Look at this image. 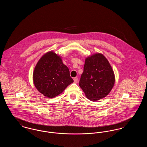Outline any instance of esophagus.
<instances>
[{
  "instance_id": "obj_1",
  "label": "esophagus",
  "mask_w": 147,
  "mask_h": 147,
  "mask_svg": "<svg viewBox=\"0 0 147 147\" xmlns=\"http://www.w3.org/2000/svg\"><path fill=\"white\" fill-rule=\"evenodd\" d=\"M73 80H74V83H77V82H78V78L76 77V78H74Z\"/></svg>"
}]
</instances>
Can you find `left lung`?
<instances>
[{
    "instance_id": "1",
    "label": "left lung",
    "mask_w": 147,
    "mask_h": 147,
    "mask_svg": "<svg viewBox=\"0 0 147 147\" xmlns=\"http://www.w3.org/2000/svg\"><path fill=\"white\" fill-rule=\"evenodd\" d=\"M115 82L112 67L103 54L95 53L85 58L79 86L86 98L91 101L102 99L111 91Z\"/></svg>"
}]
</instances>
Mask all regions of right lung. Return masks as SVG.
<instances>
[{
  "label": "right lung",
  "instance_id": "right-lung-1",
  "mask_svg": "<svg viewBox=\"0 0 147 147\" xmlns=\"http://www.w3.org/2000/svg\"><path fill=\"white\" fill-rule=\"evenodd\" d=\"M68 68L62 57L53 51L46 52L36 64L33 72V82L37 90L45 96L54 98L73 83Z\"/></svg>",
  "mask_w": 147,
  "mask_h": 147
}]
</instances>
